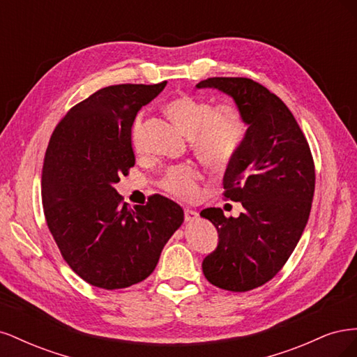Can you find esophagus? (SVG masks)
<instances>
[{"label":"esophagus","instance_id":"esophagus-1","mask_svg":"<svg viewBox=\"0 0 357 357\" xmlns=\"http://www.w3.org/2000/svg\"><path fill=\"white\" fill-rule=\"evenodd\" d=\"M198 211H195V210H192V208H189V207H186L185 208V220L186 222H193V220H197L198 219Z\"/></svg>","mask_w":357,"mask_h":357}]
</instances>
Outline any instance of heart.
Returning <instances> with one entry per match:
<instances>
[{"mask_svg":"<svg viewBox=\"0 0 357 357\" xmlns=\"http://www.w3.org/2000/svg\"><path fill=\"white\" fill-rule=\"evenodd\" d=\"M183 131L192 137L195 152L215 169H225L238 155L247 135V125L241 113L234 105L214 107L210 101L183 93L169 100L165 105ZM142 119H137L132 129V144L142 150ZM202 171L197 164H180L171 167L160 180V188L172 197L190 201L197 198Z\"/></svg>","mask_w":357,"mask_h":357,"instance_id":"1","label":"heart"}]
</instances>
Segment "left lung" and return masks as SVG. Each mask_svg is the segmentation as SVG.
<instances>
[{"label": "left lung", "mask_w": 357, "mask_h": 357, "mask_svg": "<svg viewBox=\"0 0 357 357\" xmlns=\"http://www.w3.org/2000/svg\"><path fill=\"white\" fill-rule=\"evenodd\" d=\"M197 88L231 95L248 125L223 177V197L241 202L244 213L235 219L220 208L201 211L219 234L215 250L202 261L205 278L225 290L248 291L274 278L294 253L310 218L314 160L287 105L261 83L211 77Z\"/></svg>", "instance_id": "1"}]
</instances>
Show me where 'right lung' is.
Listing matches in <instances>:
<instances>
[{"mask_svg": "<svg viewBox=\"0 0 357 357\" xmlns=\"http://www.w3.org/2000/svg\"><path fill=\"white\" fill-rule=\"evenodd\" d=\"M165 86H107L75 104L49 139L41 176L46 223L63 261L95 287L143 282L183 223L174 201L155 193L129 208L113 188L135 165L131 134L138 110Z\"/></svg>", "mask_w": 357, "mask_h": 357, "instance_id": "obj_1", "label": "right lung"}]
</instances>
